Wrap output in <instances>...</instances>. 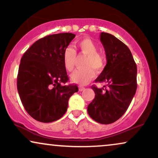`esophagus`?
<instances>
[{"label":"esophagus","mask_w":158,"mask_h":158,"mask_svg":"<svg viewBox=\"0 0 158 158\" xmlns=\"http://www.w3.org/2000/svg\"><path fill=\"white\" fill-rule=\"evenodd\" d=\"M85 89V88L83 87V86H79V90L80 91H83V90H84Z\"/></svg>","instance_id":"esophagus-1"}]
</instances>
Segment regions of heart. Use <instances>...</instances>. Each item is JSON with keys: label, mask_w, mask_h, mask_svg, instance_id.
Listing matches in <instances>:
<instances>
[{"label": "heart", "mask_w": 158, "mask_h": 158, "mask_svg": "<svg viewBox=\"0 0 158 158\" xmlns=\"http://www.w3.org/2000/svg\"><path fill=\"white\" fill-rule=\"evenodd\" d=\"M75 48L82 55H85L83 68L75 70L70 75L71 81L75 83L85 85L95 77L94 70L99 72L102 70L105 64L104 57L98 52V47L93 40L89 38H84L77 41ZM76 52L72 47H67L63 52V62L68 71L74 68Z\"/></svg>", "instance_id": "1"}]
</instances>
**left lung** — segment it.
Wrapping results in <instances>:
<instances>
[{"instance_id":"1","label":"left lung","mask_w":158,"mask_h":158,"mask_svg":"<svg viewBox=\"0 0 158 158\" xmlns=\"http://www.w3.org/2000/svg\"><path fill=\"white\" fill-rule=\"evenodd\" d=\"M100 40L107 63L95 82L106 85L91 86L95 98L88 105V113L96 122L109 124L122 117L130 105L137 87V69L131 52L122 41L105 32Z\"/></svg>"}]
</instances>
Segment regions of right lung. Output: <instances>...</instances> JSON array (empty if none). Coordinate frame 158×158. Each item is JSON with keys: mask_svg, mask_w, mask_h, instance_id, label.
<instances>
[{"mask_svg": "<svg viewBox=\"0 0 158 158\" xmlns=\"http://www.w3.org/2000/svg\"><path fill=\"white\" fill-rule=\"evenodd\" d=\"M75 35L60 33L44 36L34 43L21 57L17 89L28 114L40 122L57 121L65 114L68 100L78 91L69 81L63 52Z\"/></svg>", "mask_w": 158, "mask_h": 158, "instance_id": "right-lung-1", "label": "right lung"}]
</instances>
